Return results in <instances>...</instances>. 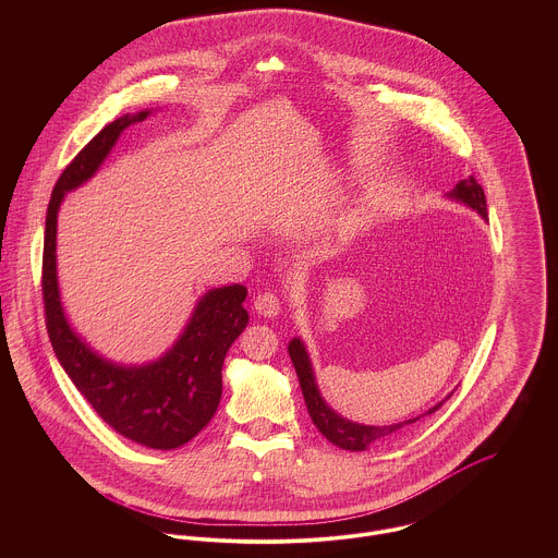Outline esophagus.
Here are the masks:
<instances>
[{
	"mask_svg": "<svg viewBox=\"0 0 558 558\" xmlns=\"http://www.w3.org/2000/svg\"><path fill=\"white\" fill-rule=\"evenodd\" d=\"M253 310L257 312V316H264V318H277L279 312H281V303H279V296L272 294V292H259L255 299H253Z\"/></svg>",
	"mask_w": 558,
	"mask_h": 558,
	"instance_id": "obj_1",
	"label": "esophagus"
}]
</instances>
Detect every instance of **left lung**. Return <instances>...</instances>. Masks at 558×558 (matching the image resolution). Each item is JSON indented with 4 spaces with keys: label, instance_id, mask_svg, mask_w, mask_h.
<instances>
[{
    "label": "left lung",
    "instance_id": "left-lung-1",
    "mask_svg": "<svg viewBox=\"0 0 558 558\" xmlns=\"http://www.w3.org/2000/svg\"><path fill=\"white\" fill-rule=\"evenodd\" d=\"M449 197L466 204L473 210H477L483 219L487 217L485 193H483L481 184H478L473 175H469L466 180H460L456 184V189L449 193ZM288 352H290V359L294 363V369H296V376H299V383H301V391H303V398H305V403H307L312 421L316 423V427H318L326 440H330L332 445H337L341 449L365 451L372 445L391 440L393 436L401 434L408 425L416 423L423 416L421 414V416H414V418H408V421H399V423H393V425H363V423L348 421L339 412H335L319 396L316 376H314V367H312L310 354L305 350V343L299 337H294L290 341V345H288ZM440 405H442V401L438 405L429 408L425 414L436 412Z\"/></svg>",
    "mask_w": 558,
    "mask_h": 558
}]
</instances>
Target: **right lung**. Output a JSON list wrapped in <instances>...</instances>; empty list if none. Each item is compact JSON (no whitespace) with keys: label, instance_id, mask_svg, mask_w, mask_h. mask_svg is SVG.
<instances>
[{"label":"right lung","instance_id":"1","mask_svg":"<svg viewBox=\"0 0 558 558\" xmlns=\"http://www.w3.org/2000/svg\"><path fill=\"white\" fill-rule=\"evenodd\" d=\"M150 111L122 116L107 124L62 171L53 186L45 223L43 301L51 345L64 372L98 416L124 438L150 449H178L215 416L223 391V361L246 328V288L234 283L206 292L171 350L146 365H118L94 352L71 328L60 301L56 236L64 195L87 182L122 131Z\"/></svg>","mask_w":558,"mask_h":558}]
</instances>
